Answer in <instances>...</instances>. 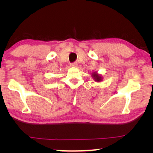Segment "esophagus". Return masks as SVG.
<instances>
[{"label":"esophagus","mask_w":153,"mask_h":153,"mask_svg":"<svg viewBox=\"0 0 153 153\" xmlns=\"http://www.w3.org/2000/svg\"><path fill=\"white\" fill-rule=\"evenodd\" d=\"M70 65L72 67H76L77 66V63L76 62H72V63L70 64Z\"/></svg>","instance_id":"obj_1"}]
</instances>
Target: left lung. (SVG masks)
Masks as SVG:
<instances>
[{"label":"left lung","instance_id":"1","mask_svg":"<svg viewBox=\"0 0 153 153\" xmlns=\"http://www.w3.org/2000/svg\"><path fill=\"white\" fill-rule=\"evenodd\" d=\"M93 77L94 79H95V81H102V77H101V76H100V75H99L98 74H97V73L96 72H93Z\"/></svg>","mask_w":153,"mask_h":153}]
</instances>
